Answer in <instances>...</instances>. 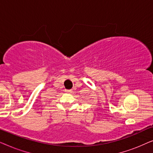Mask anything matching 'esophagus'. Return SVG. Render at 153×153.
<instances>
[{
  "mask_svg": "<svg viewBox=\"0 0 153 153\" xmlns=\"http://www.w3.org/2000/svg\"><path fill=\"white\" fill-rule=\"evenodd\" d=\"M65 92L68 93H72V90H65Z\"/></svg>",
  "mask_w": 153,
  "mask_h": 153,
  "instance_id": "1",
  "label": "esophagus"
}]
</instances>
